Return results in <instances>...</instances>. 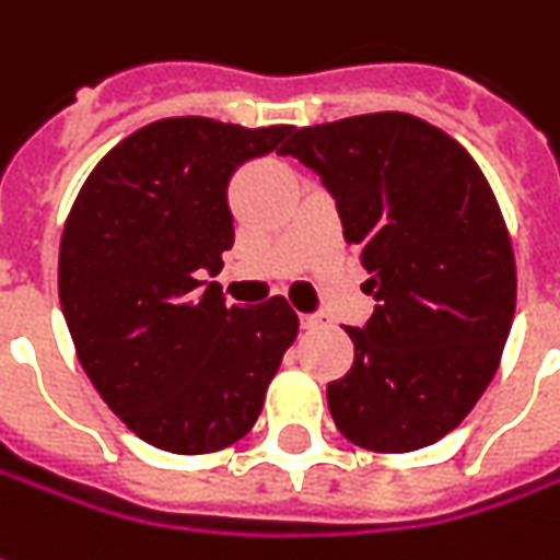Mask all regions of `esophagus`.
<instances>
[{
    "label": "esophagus",
    "mask_w": 560,
    "mask_h": 560,
    "mask_svg": "<svg viewBox=\"0 0 560 560\" xmlns=\"http://www.w3.org/2000/svg\"><path fill=\"white\" fill-rule=\"evenodd\" d=\"M325 322H322V315H300V328H306V330H315V328H322Z\"/></svg>",
    "instance_id": "34e87169"
}]
</instances>
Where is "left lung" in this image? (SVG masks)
<instances>
[{"instance_id":"8db88e82","label":"left lung","mask_w":560,"mask_h":560,"mask_svg":"<svg viewBox=\"0 0 560 560\" xmlns=\"http://www.w3.org/2000/svg\"><path fill=\"white\" fill-rule=\"evenodd\" d=\"M279 152L322 177L371 272L374 315L346 328L355 361L328 383L334 423L376 454L435 444L488 389L515 315V254L485 174L408 113L300 128Z\"/></svg>"}]
</instances>
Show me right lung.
I'll use <instances>...</instances> for the list:
<instances>
[{
    "label": "right lung",
    "instance_id": "1",
    "mask_svg": "<svg viewBox=\"0 0 560 560\" xmlns=\"http://www.w3.org/2000/svg\"><path fill=\"white\" fill-rule=\"evenodd\" d=\"M291 131L152 121L106 152L67 217L57 291L75 355L159 451L211 454L248 435L294 343L300 322L281 296L242 310L201 281L235 238L230 177Z\"/></svg>",
    "mask_w": 560,
    "mask_h": 560
}]
</instances>
